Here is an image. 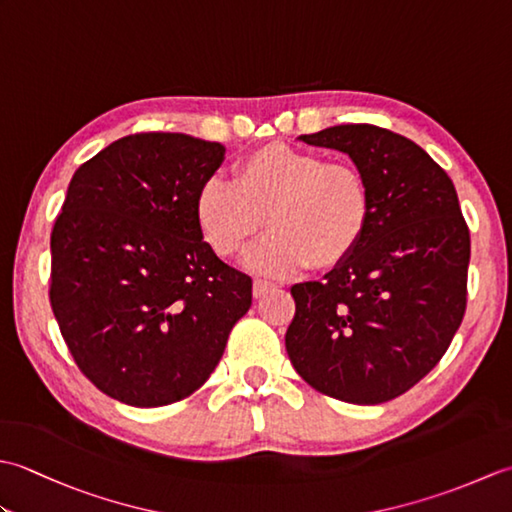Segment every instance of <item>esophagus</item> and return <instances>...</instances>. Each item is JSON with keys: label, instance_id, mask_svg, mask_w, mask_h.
<instances>
[{"label": "esophagus", "instance_id": "1", "mask_svg": "<svg viewBox=\"0 0 512 512\" xmlns=\"http://www.w3.org/2000/svg\"><path fill=\"white\" fill-rule=\"evenodd\" d=\"M277 286L275 284H270V281H262V279H257L255 284H253V297L255 299H262V297H266L268 292H273Z\"/></svg>", "mask_w": 512, "mask_h": 512}]
</instances>
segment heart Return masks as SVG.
Here are the masks:
<instances>
[{
    "label": "heart",
    "instance_id": "obj_1",
    "mask_svg": "<svg viewBox=\"0 0 512 512\" xmlns=\"http://www.w3.org/2000/svg\"><path fill=\"white\" fill-rule=\"evenodd\" d=\"M372 213L361 171L284 143L250 151L235 162L233 182L206 180L193 202L202 242L222 259L242 253L266 217L273 231L244 259L262 277L345 264L363 244Z\"/></svg>",
    "mask_w": 512,
    "mask_h": 512
}]
</instances>
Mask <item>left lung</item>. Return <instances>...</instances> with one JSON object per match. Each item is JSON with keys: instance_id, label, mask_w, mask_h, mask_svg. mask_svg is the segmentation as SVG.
<instances>
[{"instance_id": "obj_1", "label": "left lung", "mask_w": 512, "mask_h": 512, "mask_svg": "<svg viewBox=\"0 0 512 512\" xmlns=\"http://www.w3.org/2000/svg\"><path fill=\"white\" fill-rule=\"evenodd\" d=\"M299 140L350 156L374 213L345 264L290 288L297 312L286 350L321 394L378 405L427 376L458 332L469 226L447 171L413 140L376 125H336Z\"/></svg>"}]
</instances>
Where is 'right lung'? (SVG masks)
Instances as JSON below:
<instances>
[{
    "mask_svg": "<svg viewBox=\"0 0 512 512\" xmlns=\"http://www.w3.org/2000/svg\"><path fill=\"white\" fill-rule=\"evenodd\" d=\"M220 143L134 134L74 171L50 235V303L76 365L132 407L191 396L220 363L253 281L195 226Z\"/></svg>",
    "mask_w": 512,
    "mask_h": 512,
    "instance_id": "1",
    "label": "right lung"
}]
</instances>
